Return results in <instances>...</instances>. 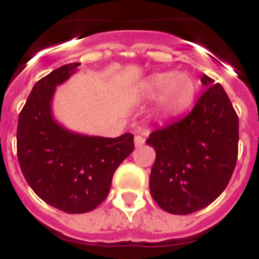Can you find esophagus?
<instances>
[{"label": "esophagus", "mask_w": 259, "mask_h": 259, "mask_svg": "<svg viewBox=\"0 0 259 259\" xmlns=\"http://www.w3.org/2000/svg\"><path fill=\"white\" fill-rule=\"evenodd\" d=\"M134 143H136L137 147H139V146H143L145 145V138H143L142 136H136V138H134Z\"/></svg>", "instance_id": "34e87169"}]
</instances>
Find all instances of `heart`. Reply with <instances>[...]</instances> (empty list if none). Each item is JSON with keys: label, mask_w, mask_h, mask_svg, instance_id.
Wrapping results in <instances>:
<instances>
[{"label": "heart", "mask_w": 259, "mask_h": 259, "mask_svg": "<svg viewBox=\"0 0 259 259\" xmlns=\"http://www.w3.org/2000/svg\"><path fill=\"white\" fill-rule=\"evenodd\" d=\"M145 91L152 98L163 96L164 111L176 113L192 104L197 84L186 73H159L145 83Z\"/></svg>", "instance_id": "obj_1"}]
</instances>
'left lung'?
Listing matches in <instances>:
<instances>
[{"mask_svg": "<svg viewBox=\"0 0 259 259\" xmlns=\"http://www.w3.org/2000/svg\"><path fill=\"white\" fill-rule=\"evenodd\" d=\"M193 109L150 133L156 152L150 192L160 208L188 215L212 203L228 185L238 155V116L220 83L203 75Z\"/></svg>", "mask_w": 259, "mask_h": 259, "instance_id": "1", "label": "left lung"}]
</instances>
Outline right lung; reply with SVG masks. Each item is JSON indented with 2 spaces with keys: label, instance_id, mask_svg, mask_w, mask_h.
Returning a JSON list of instances; mask_svg holds the SVG:
<instances>
[{
  "label": "right lung",
  "instance_id": "1",
  "mask_svg": "<svg viewBox=\"0 0 259 259\" xmlns=\"http://www.w3.org/2000/svg\"><path fill=\"white\" fill-rule=\"evenodd\" d=\"M80 64L58 67L36 82L18 118L17 155L24 179L46 203L67 213L96 208L107 198L114 170L134 150V136L74 134L53 121L57 84Z\"/></svg>",
  "mask_w": 259,
  "mask_h": 259
}]
</instances>
